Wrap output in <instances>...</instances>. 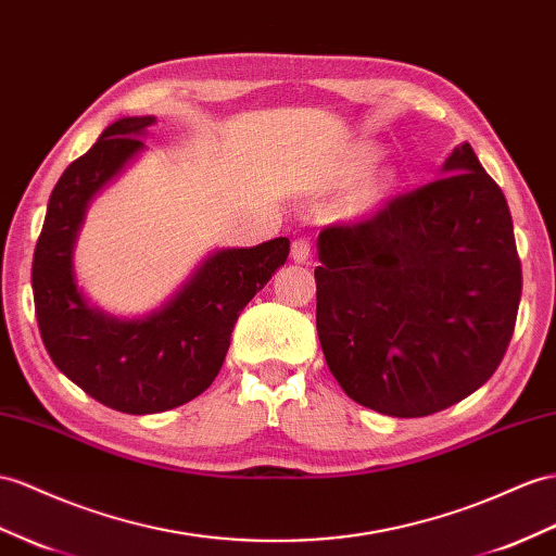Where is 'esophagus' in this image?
I'll list each match as a JSON object with an SVG mask.
<instances>
[{"label":"esophagus","instance_id":"esophagus-1","mask_svg":"<svg viewBox=\"0 0 556 556\" xmlns=\"http://www.w3.org/2000/svg\"><path fill=\"white\" fill-rule=\"evenodd\" d=\"M309 253H312V241H309V237H298V239H293L291 255H293L295 263H305V261L309 258Z\"/></svg>","mask_w":556,"mask_h":556}]
</instances>
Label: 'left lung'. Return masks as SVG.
<instances>
[{
  "label": "left lung",
  "instance_id": "1",
  "mask_svg": "<svg viewBox=\"0 0 556 556\" xmlns=\"http://www.w3.org/2000/svg\"><path fill=\"white\" fill-rule=\"evenodd\" d=\"M441 170L317 239L326 364L350 400L394 418L479 390L517 324L521 261L505 194L469 142Z\"/></svg>",
  "mask_w": 556,
  "mask_h": 556
}]
</instances>
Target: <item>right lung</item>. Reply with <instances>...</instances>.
<instances>
[{
  "instance_id": "obj_1",
  "label": "right lung",
  "mask_w": 556,
  "mask_h": 556,
  "mask_svg": "<svg viewBox=\"0 0 556 556\" xmlns=\"http://www.w3.org/2000/svg\"><path fill=\"white\" fill-rule=\"evenodd\" d=\"M154 117H126L70 164L49 197L33 258V293L51 362L96 402L146 416L188 404L216 380L239 312L287 263L289 239L213 253L146 319L119 321L77 289L73 247L91 197L142 150Z\"/></svg>"
}]
</instances>
